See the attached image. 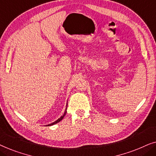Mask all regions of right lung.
I'll return each mask as SVG.
<instances>
[{
    "instance_id": "obj_1",
    "label": "right lung",
    "mask_w": 156,
    "mask_h": 156,
    "mask_svg": "<svg viewBox=\"0 0 156 156\" xmlns=\"http://www.w3.org/2000/svg\"><path fill=\"white\" fill-rule=\"evenodd\" d=\"M66 113H67V108H66V109H65V113H64V114L62 115V116L60 117V118H59L58 119H57V121H55V122H53V123H50V124L47 125V126H52V125H54V124H56V123H57L58 122H59V121H60L62 120L63 118H64V117H65V116Z\"/></svg>"
}]
</instances>
